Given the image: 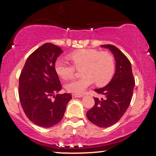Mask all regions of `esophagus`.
Wrapping results in <instances>:
<instances>
[{
  "label": "esophagus",
  "mask_w": 156,
  "mask_h": 156,
  "mask_svg": "<svg viewBox=\"0 0 156 156\" xmlns=\"http://www.w3.org/2000/svg\"><path fill=\"white\" fill-rule=\"evenodd\" d=\"M83 95H78V94H73V98H82Z\"/></svg>",
  "instance_id": "1"
}]
</instances>
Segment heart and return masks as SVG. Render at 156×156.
<instances>
[{
  "label": "heart",
  "mask_w": 156,
  "mask_h": 156,
  "mask_svg": "<svg viewBox=\"0 0 156 156\" xmlns=\"http://www.w3.org/2000/svg\"><path fill=\"white\" fill-rule=\"evenodd\" d=\"M77 69L83 67V78L73 80L65 86L68 92L82 94L94 83L98 87L106 85L112 78L115 64L114 58L108 52H101L96 49H80L68 55ZM55 70L62 79L69 80L75 76L76 68L63 58H58L55 62Z\"/></svg>",
  "instance_id": "1"
}]
</instances>
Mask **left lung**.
<instances>
[{
  "label": "left lung",
  "instance_id": "8db88e82",
  "mask_svg": "<svg viewBox=\"0 0 156 156\" xmlns=\"http://www.w3.org/2000/svg\"><path fill=\"white\" fill-rule=\"evenodd\" d=\"M101 47L108 48L116 62L115 73L111 81L103 88L94 91L104 99L94 98V105L87 113L88 119L101 128H108L117 123L129 106L133 95L135 80L131 64L124 53L112 44Z\"/></svg>",
  "mask_w": 156,
  "mask_h": 156
}]
</instances>
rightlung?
I'll use <instances>...</instances> for the list:
<instances>
[{
    "mask_svg": "<svg viewBox=\"0 0 156 156\" xmlns=\"http://www.w3.org/2000/svg\"><path fill=\"white\" fill-rule=\"evenodd\" d=\"M62 53L55 44H44L28 56L19 78V97L23 111L32 122L43 128L59 122L72 99L69 93L54 94L62 89L54 65Z\"/></svg>",
    "mask_w": 156,
    "mask_h": 156,
    "instance_id": "obj_1",
    "label": "right lung"
}]
</instances>
